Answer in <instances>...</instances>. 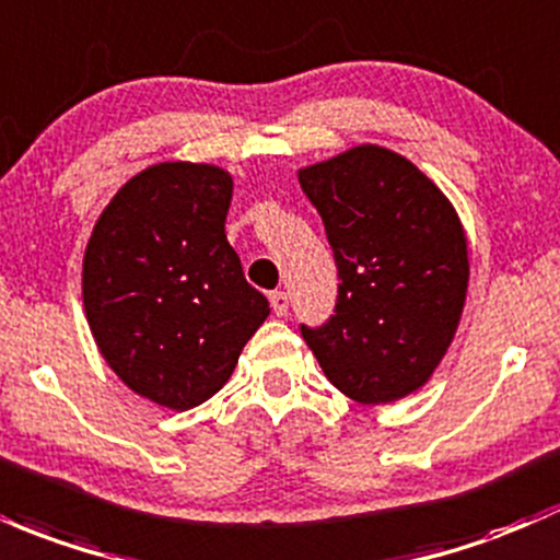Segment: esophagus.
Segmentation results:
<instances>
[{"instance_id": "esophagus-1", "label": "esophagus", "mask_w": 560, "mask_h": 560, "mask_svg": "<svg viewBox=\"0 0 560 560\" xmlns=\"http://www.w3.org/2000/svg\"><path fill=\"white\" fill-rule=\"evenodd\" d=\"M270 308H273L276 316H287L290 313V298L287 292H270Z\"/></svg>"}]
</instances>
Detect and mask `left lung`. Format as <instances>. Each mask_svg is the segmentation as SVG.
Masks as SVG:
<instances>
[{"label":"left lung","instance_id":"left-lung-1","mask_svg":"<svg viewBox=\"0 0 560 560\" xmlns=\"http://www.w3.org/2000/svg\"><path fill=\"white\" fill-rule=\"evenodd\" d=\"M335 252V316L300 327L337 390L390 404L428 383L468 294V238L444 190L401 153L355 145L298 172Z\"/></svg>","mask_w":560,"mask_h":560}]
</instances>
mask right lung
Masks as SVG:
<instances>
[{"label": "right lung", "mask_w": 560, "mask_h": 560, "mask_svg": "<svg viewBox=\"0 0 560 560\" xmlns=\"http://www.w3.org/2000/svg\"><path fill=\"white\" fill-rule=\"evenodd\" d=\"M231 196L223 167L153 164L116 190L84 249L95 346L159 407L186 411L214 396L270 313L225 238Z\"/></svg>", "instance_id": "right-lung-1"}]
</instances>
